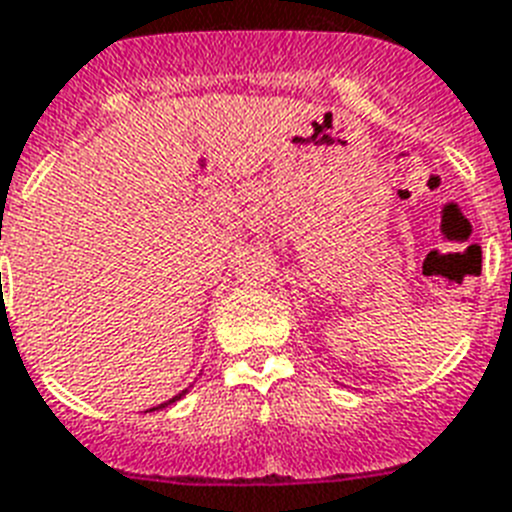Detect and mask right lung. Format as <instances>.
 Listing matches in <instances>:
<instances>
[{"label": "right lung", "instance_id": "1", "mask_svg": "<svg viewBox=\"0 0 512 512\" xmlns=\"http://www.w3.org/2000/svg\"><path fill=\"white\" fill-rule=\"evenodd\" d=\"M185 392H188V390H183V392H180V395H175V398H172V400H167V403H162V405H159V408H164V405H172V403H175V400L183 398ZM151 411H156V408H151Z\"/></svg>", "mask_w": 512, "mask_h": 512}]
</instances>
